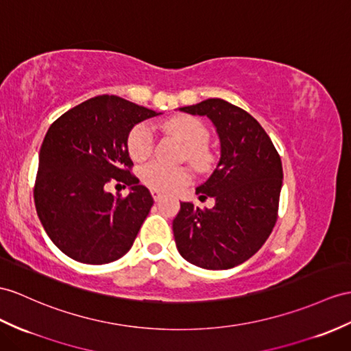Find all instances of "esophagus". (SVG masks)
<instances>
[{"label":"esophagus","instance_id":"34e87169","mask_svg":"<svg viewBox=\"0 0 351 351\" xmlns=\"http://www.w3.org/2000/svg\"><path fill=\"white\" fill-rule=\"evenodd\" d=\"M150 193H152V196H153V199H155V201H159V199L162 198V192H160V191H156V189H152V191H150Z\"/></svg>","mask_w":351,"mask_h":351}]
</instances>
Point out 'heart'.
I'll return each instance as SVG.
<instances>
[{"label": "heart", "instance_id": "obj_1", "mask_svg": "<svg viewBox=\"0 0 351 351\" xmlns=\"http://www.w3.org/2000/svg\"><path fill=\"white\" fill-rule=\"evenodd\" d=\"M164 128L169 135L183 143L184 156L191 165L204 168L210 164L211 153L205 146L210 138V132L199 119L192 116H177L168 121ZM153 144H155V138H153L152 128L147 123L135 125L128 134V153L136 162L150 156ZM140 180L150 189L168 192L189 182V173L182 167H167L159 162H149L140 168Z\"/></svg>", "mask_w": 351, "mask_h": 351}]
</instances>
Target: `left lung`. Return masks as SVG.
<instances>
[{
  "label": "left lung",
  "instance_id": "obj_1",
  "mask_svg": "<svg viewBox=\"0 0 351 351\" xmlns=\"http://www.w3.org/2000/svg\"><path fill=\"white\" fill-rule=\"evenodd\" d=\"M207 116L220 138V160L196 189L213 208L182 202L173 220L183 258L205 269H229L250 259L268 240L278 217L283 167L268 134L253 116L220 98L180 108Z\"/></svg>",
  "mask_w": 351,
  "mask_h": 351
}]
</instances>
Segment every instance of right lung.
I'll list each match as a JSON object with an SVG mask.
<instances>
[{"label":"right lung","instance_id":"1","mask_svg":"<svg viewBox=\"0 0 351 351\" xmlns=\"http://www.w3.org/2000/svg\"><path fill=\"white\" fill-rule=\"evenodd\" d=\"M158 114L123 98L99 95L68 110L49 128L34 201L49 238L68 258L104 265L130 252L153 198L131 173L128 134ZM110 181L130 185V195L106 193Z\"/></svg>","mask_w":351,"mask_h":351}]
</instances>
